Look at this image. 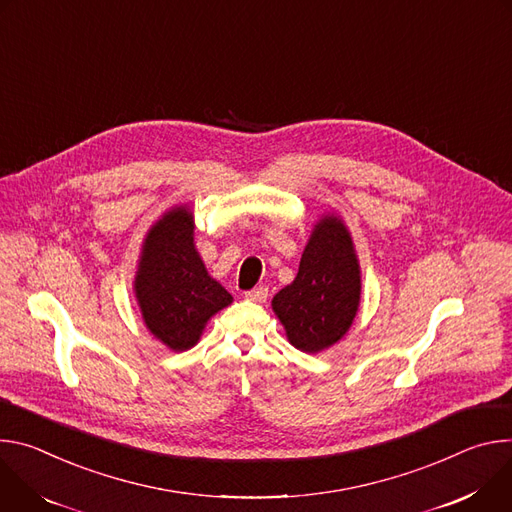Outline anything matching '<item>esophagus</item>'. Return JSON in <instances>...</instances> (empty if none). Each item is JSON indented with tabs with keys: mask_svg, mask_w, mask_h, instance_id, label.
<instances>
[{
	"mask_svg": "<svg viewBox=\"0 0 512 512\" xmlns=\"http://www.w3.org/2000/svg\"><path fill=\"white\" fill-rule=\"evenodd\" d=\"M246 299L252 301V303H266V299H268V289H266V287H256V289H252V291L246 293Z\"/></svg>",
	"mask_w": 512,
	"mask_h": 512,
	"instance_id": "esophagus-1",
	"label": "esophagus"
}]
</instances>
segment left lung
I'll return each instance as SVG.
<instances>
[{"instance_id": "1", "label": "left lung", "mask_w": 512, "mask_h": 512, "mask_svg": "<svg viewBox=\"0 0 512 512\" xmlns=\"http://www.w3.org/2000/svg\"><path fill=\"white\" fill-rule=\"evenodd\" d=\"M360 295L352 234L342 217L325 213L313 225L295 280L272 297V311L297 350L319 354L350 331Z\"/></svg>"}]
</instances>
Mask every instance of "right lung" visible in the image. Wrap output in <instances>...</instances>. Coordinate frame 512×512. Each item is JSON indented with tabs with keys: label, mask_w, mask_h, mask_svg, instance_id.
<instances>
[{
	"label": "right lung",
	"mask_w": 512,
	"mask_h": 512,
	"mask_svg": "<svg viewBox=\"0 0 512 512\" xmlns=\"http://www.w3.org/2000/svg\"><path fill=\"white\" fill-rule=\"evenodd\" d=\"M134 295L146 329L173 352L193 348L207 321L234 297L207 272L195 246V215L189 205L164 211L146 232Z\"/></svg>",
	"instance_id": "add662e5"
}]
</instances>
